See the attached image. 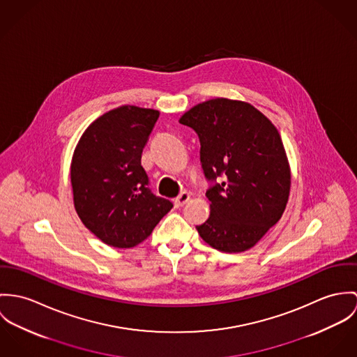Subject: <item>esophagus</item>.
<instances>
[{"label": "esophagus", "instance_id": "34e87169", "mask_svg": "<svg viewBox=\"0 0 357 357\" xmlns=\"http://www.w3.org/2000/svg\"><path fill=\"white\" fill-rule=\"evenodd\" d=\"M189 199H190V195L186 193V192H182L178 197L174 199V204H175L176 208H181V206H183Z\"/></svg>", "mask_w": 357, "mask_h": 357}]
</instances>
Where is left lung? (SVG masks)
<instances>
[{
	"label": "left lung",
	"instance_id": "left-lung-1",
	"mask_svg": "<svg viewBox=\"0 0 357 357\" xmlns=\"http://www.w3.org/2000/svg\"><path fill=\"white\" fill-rule=\"evenodd\" d=\"M179 121L197 132L199 160L211 182V213L198 234L220 252L255 246L282 218L290 168L277 127L253 105L213 98Z\"/></svg>",
	"mask_w": 357,
	"mask_h": 357
}]
</instances>
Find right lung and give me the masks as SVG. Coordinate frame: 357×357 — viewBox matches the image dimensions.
<instances>
[{
    "instance_id": "1",
    "label": "right lung",
    "mask_w": 357,
    "mask_h": 357,
    "mask_svg": "<svg viewBox=\"0 0 357 357\" xmlns=\"http://www.w3.org/2000/svg\"><path fill=\"white\" fill-rule=\"evenodd\" d=\"M159 115L155 109L123 105L94 120L75 148L71 185L77 213L109 246L141 243L174 206L152 193L141 165Z\"/></svg>"
}]
</instances>
